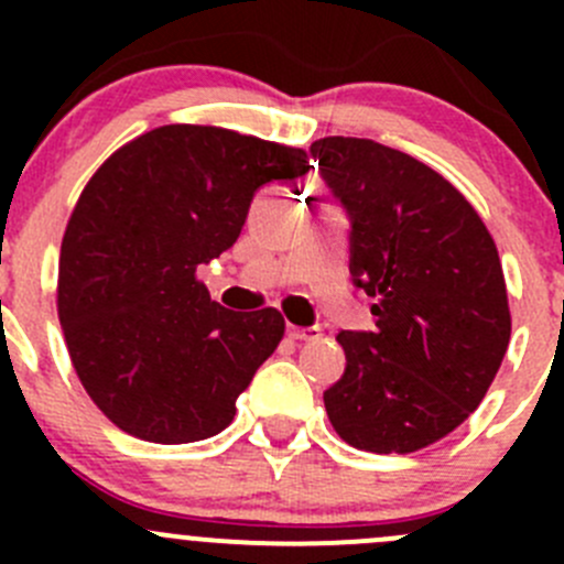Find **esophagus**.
I'll return each mask as SVG.
<instances>
[{
  "label": "esophagus",
  "mask_w": 564,
  "mask_h": 564,
  "mask_svg": "<svg viewBox=\"0 0 564 564\" xmlns=\"http://www.w3.org/2000/svg\"><path fill=\"white\" fill-rule=\"evenodd\" d=\"M286 333L292 335L294 340H318L322 338V327H294V324H289Z\"/></svg>",
  "instance_id": "esophagus-1"
}]
</instances>
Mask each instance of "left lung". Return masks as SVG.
<instances>
[{
    "instance_id": "8db88e82",
    "label": "left lung",
    "mask_w": 564,
    "mask_h": 564,
    "mask_svg": "<svg viewBox=\"0 0 564 564\" xmlns=\"http://www.w3.org/2000/svg\"><path fill=\"white\" fill-rule=\"evenodd\" d=\"M349 215V272L377 329H344L346 371L324 390L344 442L414 453L456 431L491 388L510 340L502 264L486 224L434 169L371 139L311 144Z\"/></svg>"
}]
</instances>
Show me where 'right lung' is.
<instances>
[{
  "label": "right lung",
  "instance_id": "1",
  "mask_svg": "<svg viewBox=\"0 0 564 564\" xmlns=\"http://www.w3.org/2000/svg\"><path fill=\"white\" fill-rule=\"evenodd\" d=\"M308 169L294 147L163 124L87 182L62 237L56 308L84 390L117 429L185 445L235 420L286 324L275 308H224L196 272L235 246L261 185Z\"/></svg>",
  "mask_w": 564,
  "mask_h": 564
}]
</instances>
